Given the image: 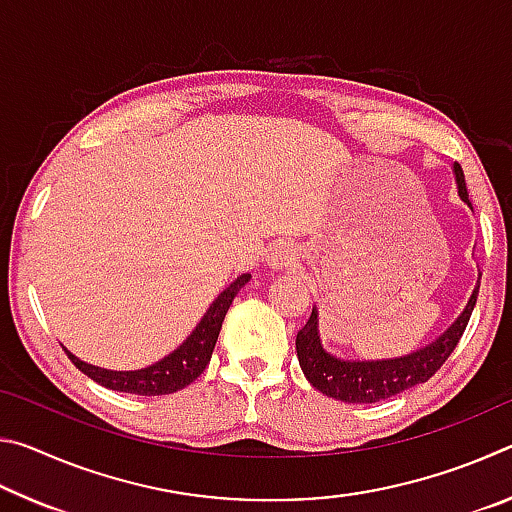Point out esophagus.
<instances>
[{"label":"esophagus","instance_id":"1","mask_svg":"<svg viewBox=\"0 0 512 512\" xmlns=\"http://www.w3.org/2000/svg\"><path fill=\"white\" fill-rule=\"evenodd\" d=\"M296 248L289 241H280V244H275L271 248V253H268L266 262L268 266L273 268V271H282V268H289L291 264H296Z\"/></svg>","mask_w":512,"mask_h":512}]
</instances>
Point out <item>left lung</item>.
Returning <instances> with one entry per match:
<instances>
[{
  "mask_svg": "<svg viewBox=\"0 0 512 512\" xmlns=\"http://www.w3.org/2000/svg\"><path fill=\"white\" fill-rule=\"evenodd\" d=\"M454 178L461 201L467 207H472L470 198H467L463 169L458 162L454 164ZM476 293H479V287L472 291L461 316L436 341H431L429 345H424V348L411 354H404V357L393 359H343L327 352L323 348V341H320L318 309L314 307L307 325L296 336L300 368L316 391L327 397H334V400L348 404H375L388 400V397L409 391V388L424 384L431 375H436V370L454 352L458 339L465 332L467 320H470V314L476 305Z\"/></svg>",
  "mask_w": 512,
  "mask_h": 512,
  "instance_id": "8db88e82",
  "label": "left lung"
}]
</instances>
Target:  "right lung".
<instances>
[{"label":"right lung","instance_id":"add662e5","mask_svg":"<svg viewBox=\"0 0 512 512\" xmlns=\"http://www.w3.org/2000/svg\"><path fill=\"white\" fill-rule=\"evenodd\" d=\"M248 280L250 275L244 273L239 275L230 287H225L219 293V298L207 307L203 318L198 320L187 339L180 343L176 350H171L169 354H164L162 359L151 363V366H144L137 370H108L101 366H92L88 361H81L67 348L63 350L69 357V361H72L83 375H88L90 379L97 381V384L110 388V391L133 393V395L176 393L180 388L192 384V381L205 370L207 363H210L216 339H219L223 318L228 314V309L239 293V289L244 287Z\"/></svg>","mask_w":512,"mask_h":512}]
</instances>
